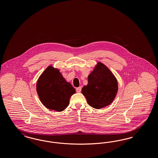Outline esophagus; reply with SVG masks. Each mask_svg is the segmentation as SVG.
<instances>
[{"label": "esophagus", "instance_id": "esophagus-1", "mask_svg": "<svg viewBox=\"0 0 158 158\" xmlns=\"http://www.w3.org/2000/svg\"><path fill=\"white\" fill-rule=\"evenodd\" d=\"M81 89H82V88L80 86V87H79V88H77L76 90V92H77L79 93V92H81Z\"/></svg>", "mask_w": 158, "mask_h": 158}]
</instances>
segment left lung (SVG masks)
I'll use <instances>...</instances> for the list:
<instances>
[{"label": "left lung", "instance_id": "1", "mask_svg": "<svg viewBox=\"0 0 158 158\" xmlns=\"http://www.w3.org/2000/svg\"><path fill=\"white\" fill-rule=\"evenodd\" d=\"M88 79V85L82 89L88 104L95 109L111 104L117 95L118 86L115 76L108 68L98 61Z\"/></svg>", "mask_w": 158, "mask_h": 158}]
</instances>
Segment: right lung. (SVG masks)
Instances as JSON below:
<instances>
[{"mask_svg":"<svg viewBox=\"0 0 158 158\" xmlns=\"http://www.w3.org/2000/svg\"><path fill=\"white\" fill-rule=\"evenodd\" d=\"M36 90L42 104L49 110L62 111L69 104L75 88L63 77L60 70L50 65L39 77Z\"/></svg>","mask_w":158,"mask_h":158,"instance_id":"1","label":"right lung"}]
</instances>
